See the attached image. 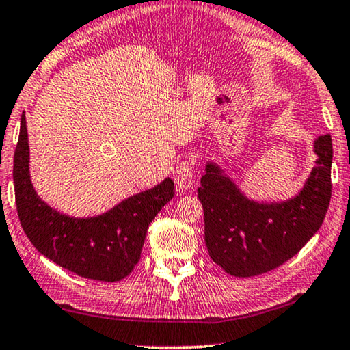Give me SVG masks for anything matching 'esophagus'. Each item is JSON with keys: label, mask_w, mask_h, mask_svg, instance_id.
<instances>
[{"label": "esophagus", "mask_w": 350, "mask_h": 350, "mask_svg": "<svg viewBox=\"0 0 350 350\" xmlns=\"http://www.w3.org/2000/svg\"><path fill=\"white\" fill-rule=\"evenodd\" d=\"M173 179L176 182L177 189L187 190L193 184V163L189 160L180 161L173 171Z\"/></svg>", "instance_id": "esophagus-1"}]
</instances>
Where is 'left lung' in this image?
<instances>
[{"label":"left lung","instance_id":"obj_1","mask_svg":"<svg viewBox=\"0 0 350 350\" xmlns=\"http://www.w3.org/2000/svg\"><path fill=\"white\" fill-rule=\"evenodd\" d=\"M316 166L297 196L283 202L248 200L215 163L206 165L198 189L204 241L212 260L239 278L270 272L319 231L332 198V137L314 142Z\"/></svg>","mask_w":350,"mask_h":350}]
</instances>
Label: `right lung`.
<instances>
[{
    "instance_id": "right-lung-1",
    "label": "right lung",
    "mask_w": 350,
    "mask_h": 350,
    "mask_svg": "<svg viewBox=\"0 0 350 350\" xmlns=\"http://www.w3.org/2000/svg\"><path fill=\"white\" fill-rule=\"evenodd\" d=\"M14 187L20 225L36 250L78 276L109 283L135 269L150 221L174 196V182L166 177L102 215L74 218L59 213L40 200L31 184L25 116L14 154Z\"/></svg>"
}]
</instances>
